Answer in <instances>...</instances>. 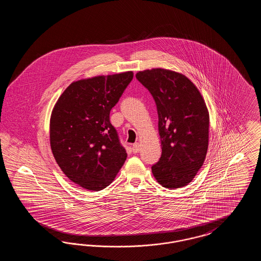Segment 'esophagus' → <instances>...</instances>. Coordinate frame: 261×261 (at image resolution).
<instances>
[{
    "mask_svg": "<svg viewBox=\"0 0 261 261\" xmlns=\"http://www.w3.org/2000/svg\"><path fill=\"white\" fill-rule=\"evenodd\" d=\"M140 149H141V145H140L139 143H135V144L132 146V150H133V152H134V153L139 152V151H140Z\"/></svg>",
    "mask_w": 261,
    "mask_h": 261,
    "instance_id": "1",
    "label": "esophagus"
}]
</instances>
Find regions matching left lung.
<instances>
[{
  "instance_id": "8db88e82",
  "label": "left lung",
  "mask_w": 261,
  "mask_h": 261,
  "mask_svg": "<svg viewBox=\"0 0 261 261\" xmlns=\"http://www.w3.org/2000/svg\"><path fill=\"white\" fill-rule=\"evenodd\" d=\"M136 78L151 94L159 114L162 156L151 172L164 188L186 186L202 166L208 148L204 99L189 78L172 70L152 68L139 71Z\"/></svg>"
}]
</instances>
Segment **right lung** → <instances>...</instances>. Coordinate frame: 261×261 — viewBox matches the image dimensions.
I'll return each mask as SVG.
<instances>
[{"mask_svg": "<svg viewBox=\"0 0 261 261\" xmlns=\"http://www.w3.org/2000/svg\"><path fill=\"white\" fill-rule=\"evenodd\" d=\"M132 79L133 72L126 71L75 81L53 109L54 158L69 180L86 190L109 186L126 161L110 112Z\"/></svg>", "mask_w": 261, "mask_h": 261, "instance_id": "obj_1", "label": "right lung"}]
</instances>
